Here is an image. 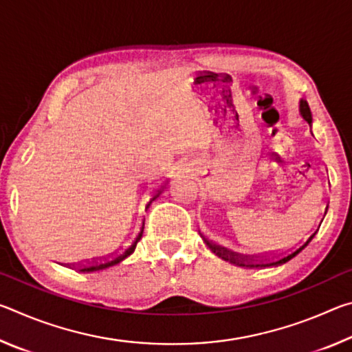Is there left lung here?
<instances>
[{
  "label": "left lung",
  "mask_w": 352,
  "mask_h": 352,
  "mask_svg": "<svg viewBox=\"0 0 352 352\" xmlns=\"http://www.w3.org/2000/svg\"><path fill=\"white\" fill-rule=\"evenodd\" d=\"M300 113H301V116L306 119L309 126H312L311 109H309V105H307L306 100H301ZM326 210H327V208H326ZM324 214H326V211H324ZM318 228H320V225H318ZM315 233H317V231H315ZM315 233L309 236L307 239H306V242L302 243V245L298 247L295 252H292L287 256H284V258L276 259V261H267V258L264 259V258H259V256H256V258H254V256H247V254L234 253V252H231V250H226V248H222V247H219V245H214V243H211L210 241L205 239V237H204V241L206 242V245L211 248V252L216 253L219 258H222L223 261H228V262H231V264H236V265H239V267H247V269H259V267H270V265H275V264H283V262H287L289 259H292V258H294V256H296L298 253H300L301 250L305 248L307 243L312 241V237L315 236Z\"/></svg>",
  "instance_id": "8db88e82"
}]
</instances>
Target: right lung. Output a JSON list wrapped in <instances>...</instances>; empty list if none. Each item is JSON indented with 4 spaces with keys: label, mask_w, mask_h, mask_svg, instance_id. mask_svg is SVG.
Masks as SVG:
<instances>
[{
    "label": "right lung",
    "mask_w": 352,
    "mask_h": 352,
    "mask_svg": "<svg viewBox=\"0 0 352 352\" xmlns=\"http://www.w3.org/2000/svg\"><path fill=\"white\" fill-rule=\"evenodd\" d=\"M164 189V186H162V189H158L157 192L153 194L152 200H155L160 195V192ZM151 200V201H152ZM142 231H144V222H142V226L141 230L138 231V234H136L133 237L132 243L127 248H124L122 252L119 253H111L109 256H102V258H93L91 261H83V262H76V264H67V267H69V269H74V270H79L82 273H88V272H98V270H102V269H107V267H111L115 264H119V262L124 261L127 258V256L132 254L135 252L136 248V243H138V241L141 239L142 236Z\"/></svg>",
    "instance_id": "obj_1"
}]
</instances>
